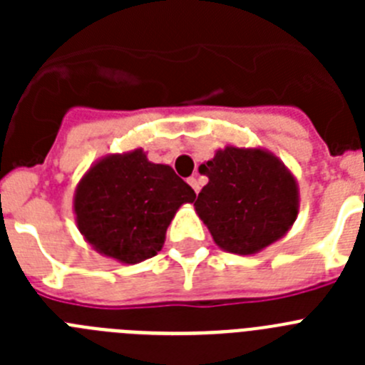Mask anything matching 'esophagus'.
I'll return each mask as SVG.
<instances>
[{
    "label": "esophagus",
    "instance_id": "obj_1",
    "mask_svg": "<svg viewBox=\"0 0 365 365\" xmlns=\"http://www.w3.org/2000/svg\"><path fill=\"white\" fill-rule=\"evenodd\" d=\"M188 185L192 186L193 192H195V193H199V190H201V182H199V179H197V177H195V175L190 177V179H188Z\"/></svg>",
    "mask_w": 365,
    "mask_h": 365
}]
</instances>
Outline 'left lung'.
Here are the masks:
<instances>
[{"instance_id":"1","label":"left lung","mask_w":365,"mask_h":365,"mask_svg":"<svg viewBox=\"0 0 365 365\" xmlns=\"http://www.w3.org/2000/svg\"><path fill=\"white\" fill-rule=\"evenodd\" d=\"M208 185L199 192L195 214L215 245L250 256L282 240L299 212L296 177L263 148L225 146L199 166Z\"/></svg>"}]
</instances>
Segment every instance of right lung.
Instances as JSON below:
<instances>
[{
  "label": "right lung",
  "instance_id": "add662e5",
  "mask_svg": "<svg viewBox=\"0 0 365 365\" xmlns=\"http://www.w3.org/2000/svg\"><path fill=\"white\" fill-rule=\"evenodd\" d=\"M195 192L143 148L106 155L76 185L73 212L83 240L106 257L135 265L160 252L177 210Z\"/></svg>",
  "mask_w": 365,
  "mask_h": 365
}]
</instances>
